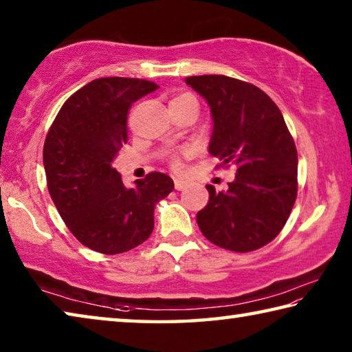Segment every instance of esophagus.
<instances>
[{"instance_id":"obj_1","label":"esophagus","mask_w":352,"mask_h":352,"mask_svg":"<svg viewBox=\"0 0 352 352\" xmlns=\"http://www.w3.org/2000/svg\"><path fill=\"white\" fill-rule=\"evenodd\" d=\"M174 183H175V189H177V190H183L184 188L188 186V182H184V180H178V178H177V180H175Z\"/></svg>"}]
</instances>
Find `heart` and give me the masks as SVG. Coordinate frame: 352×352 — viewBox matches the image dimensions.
Instances as JSON below:
<instances>
[{
  "label": "heart",
  "mask_w": 352,
  "mask_h": 352,
  "mask_svg": "<svg viewBox=\"0 0 352 352\" xmlns=\"http://www.w3.org/2000/svg\"><path fill=\"white\" fill-rule=\"evenodd\" d=\"M184 100H194V102H197V100H195L192 96H190V94H186V93H184V94H178V96H175L174 99L170 100V104L184 102ZM172 166H174L175 169L180 168V166H182V164H180V160H178V158H174V160H172Z\"/></svg>",
  "instance_id": "heart-1"
}]
</instances>
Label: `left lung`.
<instances>
[{"instance_id": "8db88e82", "label": "left lung", "mask_w": 352, "mask_h": 352, "mask_svg": "<svg viewBox=\"0 0 352 352\" xmlns=\"http://www.w3.org/2000/svg\"><path fill=\"white\" fill-rule=\"evenodd\" d=\"M206 99L212 116L208 151L220 166H236L228 189L216 192L197 212L199 228L217 247L253 252L272 242L295 205L298 153L278 105L252 83L228 76L186 77Z\"/></svg>"}]
</instances>
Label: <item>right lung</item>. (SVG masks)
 <instances>
[{"mask_svg": "<svg viewBox=\"0 0 352 352\" xmlns=\"http://www.w3.org/2000/svg\"><path fill=\"white\" fill-rule=\"evenodd\" d=\"M157 88L130 77L94 79L67 99L46 135L51 199L76 239L94 252L118 254L144 242L153 230L155 205L174 189L162 172L126 188L113 168L127 142L130 107Z\"/></svg>", "mask_w": 352, "mask_h": 352, "instance_id": "right-lung-1", "label": "right lung"}]
</instances>
